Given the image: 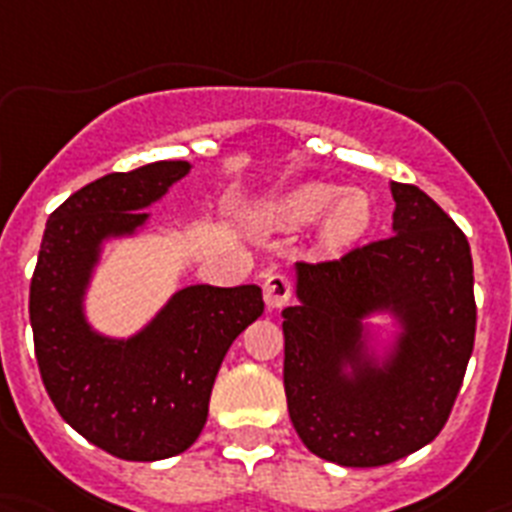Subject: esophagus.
I'll return each instance as SVG.
<instances>
[{"label": "esophagus", "instance_id": "34e87169", "mask_svg": "<svg viewBox=\"0 0 512 512\" xmlns=\"http://www.w3.org/2000/svg\"><path fill=\"white\" fill-rule=\"evenodd\" d=\"M262 293H265V304H268V309H281L283 304H288V299H291V278L283 273H273L268 275V281H265V286H262Z\"/></svg>", "mask_w": 512, "mask_h": 512}]
</instances>
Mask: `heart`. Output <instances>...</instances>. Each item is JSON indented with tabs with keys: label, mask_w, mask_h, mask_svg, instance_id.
<instances>
[{
	"label": "heart",
	"mask_w": 512,
	"mask_h": 512,
	"mask_svg": "<svg viewBox=\"0 0 512 512\" xmlns=\"http://www.w3.org/2000/svg\"><path fill=\"white\" fill-rule=\"evenodd\" d=\"M322 239L330 250H342L363 237L371 226L373 208L368 195L361 190H345L332 182H304L299 188L288 190L270 206V219L286 229H301L319 221Z\"/></svg>",
	"instance_id": "obj_1"
}]
</instances>
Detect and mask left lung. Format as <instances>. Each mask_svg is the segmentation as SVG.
Segmentation results:
<instances>
[{
    "mask_svg": "<svg viewBox=\"0 0 512 512\" xmlns=\"http://www.w3.org/2000/svg\"><path fill=\"white\" fill-rule=\"evenodd\" d=\"M391 195L394 234L340 260L299 262V304L283 309L293 428L319 459L358 469L404 459L441 433L477 332L464 231L415 185L391 182ZM376 310L403 324L384 367L367 355L362 330Z\"/></svg>",
    "mask_w": 512,
    "mask_h": 512,
    "instance_id": "8db88e82",
    "label": "left lung"
}]
</instances>
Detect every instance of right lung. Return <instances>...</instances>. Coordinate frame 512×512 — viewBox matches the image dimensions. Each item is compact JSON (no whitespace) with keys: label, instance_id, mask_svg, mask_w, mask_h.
Listing matches in <instances>:
<instances>
[{"label":"right lung","instance_id":"1","mask_svg":"<svg viewBox=\"0 0 512 512\" xmlns=\"http://www.w3.org/2000/svg\"><path fill=\"white\" fill-rule=\"evenodd\" d=\"M188 170V162H151L69 195L48 219L30 281L35 358L53 407L126 461L170 459L193 446L226 350L265 309L260 286H188L128 340L97 335L84 319L102 242L144 226V208Z\"/></svg>","mask_w":512,"mask_h":512}]
</instances>
